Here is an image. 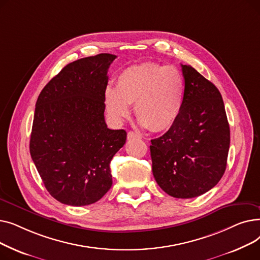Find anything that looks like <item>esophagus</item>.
I'll use <instances>...</instances> for the list:
<instances>
[{
  "mask_svg": "<svg viewBox=\"0 0 260 260\" xmlns=\"http://www.w3.org/2000/svg\"><path fill=\"white\" fill-rule=\"evenodd\" d=\"M127 139L128 140H132V139H140V135H138L137 133L135 132H128L127 133Z\"/></svg>",
  "mask_w": 260,
  "mask_h": 260,
  "instance_id": "esophagus-1",
  "label": "esophagus"
}]
</instances>
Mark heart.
Returning a JSON list of instances; mask_svg holds the SVG:
<instances>
[{
	"label": "heart",
	"mask_w": 260,
	"mask_h": 260,
	"mask_svg": "<svg viewBox=\"0 0 260 260\" xmlns=\"http://www.w3.org/2000/svg\"><path fill=\"white\" fill-rule=\"evenodd\" d=\"M185 82L177 67L153 62L133 65L116 79V87L104 92L106 112L115 122H122L134 104L136 117L152 132L170 128L178 119L184 103Z\"/></svg>",
	"instance_id": "b5f03b06"
}]
</instances>
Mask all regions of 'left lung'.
Masks as SVG:
<instances>
[{
  "label": "left lung",
  "instance_id": "8db88e82",
  "mask_svg": "<svg viewBox=\"0 0 260 260\" xmlns=\"http://www.w3.org/2000/svg\"><path fill=\"white\" fill-rule=\"evenodd\" d=\"M182 111L170 129L151 140L153 175L175 198H194L213 188L224 174L230 126L221 93L190 65H182Z\"/></svg>",
  "mask_w": 260,
  "mask_h": 260
}]
</instances>
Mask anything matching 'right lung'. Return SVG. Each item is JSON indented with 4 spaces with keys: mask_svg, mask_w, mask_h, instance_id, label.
<instances>
[{
    "mask_svg": "<svg viewBox=\"0 0 260 260\" xmlns=\"http://www.w3.org/2000/svg\"><path fill=\"white\" fill-rule=\"evenodd\" d=\"M115 54L67 64L39 94L29 149L48 193L67 206L97 202L113 184L111 161L125 144L124 129L104 119L108 67Z\"/></svg>",
    "mask_w": 260,
    "mask_h": 260,
    "instance_id": "right-lung-1",
    "label": "right lung"
}]
</instances>
